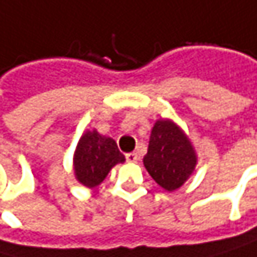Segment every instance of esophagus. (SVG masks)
Returning <instances> with one entry per match:
<instances>
[{"label": "esophagus", "mask_w": 257, "mask_h": 257, "mask_svg": "<svg viewBox=\"0 0 257 257\" xmlns=\"http://www.w3.org/2000/svg\"><path fill=\"white\" fill-rule=\"evenodd\" d=\"M125 157H126V162H129V163H134V162H137L140 159V156L137 153H126Z\"/></svg>", "instance_id": "obj_1"}]
</instances>
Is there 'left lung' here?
Masks as SVG:
<instances>
[{
  "label": "left lung",
  "instance_id": "1",
  "mask_svg": "<svg viewBox=\"0 0 257 257\" xmlns=\"http://www.w3.org/2000/svg\"><path fill=\"white\" fill-rule=\"evenodd\" d=\"M197 159L191 143L171 120H157L152 129L144 166L165 190L179 188L193 174Z\"/></svg>",
  "mask_w": 257,
  "mask_h": 257
}]
</instances>
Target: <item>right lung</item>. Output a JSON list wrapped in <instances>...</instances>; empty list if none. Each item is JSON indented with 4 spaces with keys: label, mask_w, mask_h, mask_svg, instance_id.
Returning <instances> with one entry per match:
<instances>
[{
    "label": "right lung",
    "mask_w": 257,
    "mask_h": 257,
    "mask_svg": "<svg viewBox=\"0 0 257 257\" xmlns=\"http://www.w3.org/2000/svg\"><path fill=\"white\" fill-rule=\"evenodd\" d=\"M123 162L125 156L119 152L114 140L97 131H86L75 152V175L85 187L92 188L104 181L114 165Z\"/></svg>",
    "instance_id": "1"
}]
</instances>
